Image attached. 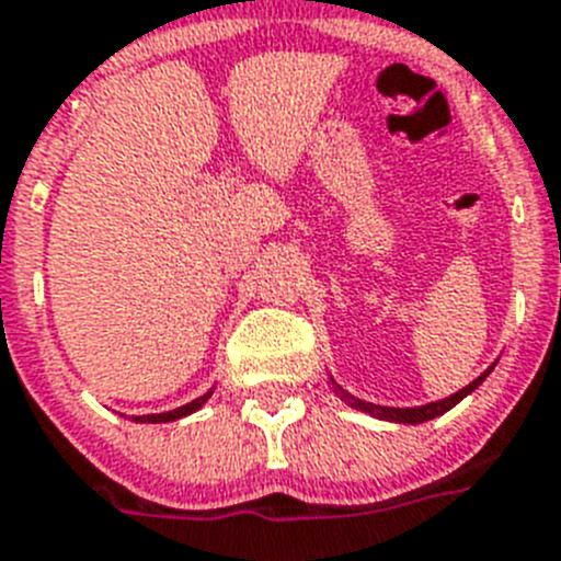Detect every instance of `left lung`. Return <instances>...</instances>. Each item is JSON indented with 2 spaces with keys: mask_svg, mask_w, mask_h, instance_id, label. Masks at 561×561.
I'll return each mask as SVG.
<instances>
[{
  "mask_svg": "<svg viewBox=\"0 0 561 561\" xmlns=\"http://www.w3.org/2000/svg\"><path fill=\"white\" fill-rule=\"evenodd\" d=\"M491 369H494V367L485 369L483 375H477V378H474V381L469 383V387L457 389L455 396L443 398V401L423 403V407H381V403H369V401H362V398L350 396L347 389L341 387V383H335V378H330V383H333V392H335V396H339L341 401L347 403V407L358 409V412H367V415L378 417V421H389V423H412V426H415V423H426V421H432V417H440L443 412H449L451 407H457V403H460L462 398L471 396V392H474V389L480 387V383H483L485 378H489Z\"/></svg>",
  "mask_w": 561,
  "mask_h": 561,
  "instance_id": "left-lung-1",
  "label": "left lung"
}]
</instances>
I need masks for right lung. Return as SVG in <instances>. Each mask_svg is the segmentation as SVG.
I'll use <instances>...</instances> for the list:
<instances>
[{"instance_id":"add662e5","label":"right lung","mask_w":561,"mask_h":561,"mask_svg":"<svg viewBox=\"0 0 561 561\" xmlns=\"http://www.w3.org/2000/svg\"><path fill=\"white\" fill-rule=\"evenodd\" d=\"M211 392H214V389H208L206 396L194 398L192 403L172 409V412H158V415H133V421L135 423H172V421H180V417H186V415H192V412H197V409H203V403L211 398Z\"/></svg>"}]
</instances>
